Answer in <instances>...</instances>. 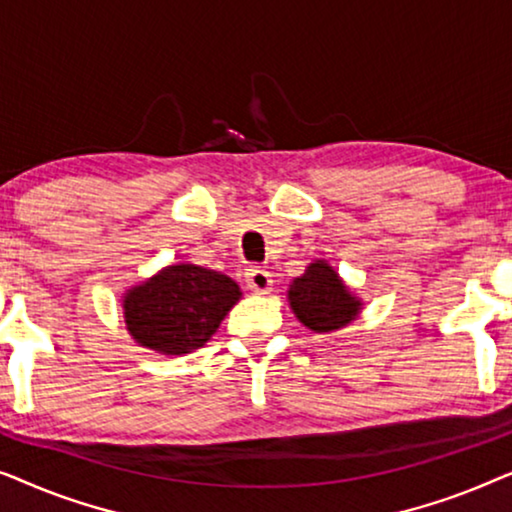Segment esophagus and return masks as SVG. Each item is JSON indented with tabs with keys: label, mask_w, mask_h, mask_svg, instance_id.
I'll list each match as a JSON object with an SVG mask.
<instances>
[{
	"label": "esophagus",
	"mask_w": 512,
	"mask_h": 512,
	"mask_svg": "<svg viewBox=\"0 0 512 512\" xmlns=\"http://www.w3.org/2000/svg\"><path fill=\"white\" fill-rule=\"evenodd\" d=\"M247 286L254 293H268L272 289V277L268 270H249L247 272Z\"/></svg>",
	"instance_id": "obj_1"
}]
</instances>
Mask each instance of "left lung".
Listing matches in <instances>:
<instances>
[{
    "label": "left lung",
    "mask_w": 512,
    "mask_h": 512,
    "mask_svg": "<svg viewBox=\"0 0 512 512\" xmlns=\"http://www.w3.org/2000/svg\"><path fill=\"white\" fill-rule=\"evenodd\" d=\"M289 300L296 317L317 333L338 331L359 314L361 307L331 265L324 261L312 263L303 277L293 279Z\"/></svg>",
    "instance_id": "8db88e82"
}]
</instances>
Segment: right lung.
Returning a JSON list of instances; mask_svg holds the SVG:
<instances>
[{"mask_svg": "<svg viewBox=\"0 0 512 512\" xmlns=\"http://www.w3.org/2000/svg\"><path fill=\"white\" fill-rule=\"evenodd\" d=\"M237 300L240 286L230 277L181 263L128 291L123 317L142 347L188 354L212 338Z\"/></svg>", "mask_w": 512, "mask_h": 512, "instance_id": "right-lung-1", "label": "right lung"}]
</instances>
